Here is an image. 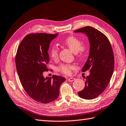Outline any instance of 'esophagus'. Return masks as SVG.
Returning a JSON list of instances; mask_svg holds the SVG:
<instances>
[{
	"mask_svg": "<svg viewBox=\"0 0 126 126\" xmlns=\"http://www.w3.org/2000/svg\"><path fill=\"white\" fill-rule=\"evenodd\" d=\"M68 80L69 82H72V81H74V80H75V79L74 78H70L68 79Z\"/></svg>",
	"mask_w": 126,
	"mask_h": 126,
	"instance_id": "obj_1",
	"label": "esophagus"
}]
</instances>
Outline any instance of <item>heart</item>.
Returning <instances> with one entry per match:
<instances>
[{"label":"heart","instance_id":"b5f03b06","mask_svg":"<svg viewBox=\"0 0 126 126\" xmlns=\"http://www.w3.org/2000/svg\"><path fill=\"white\" fill-rule=\"evenodd\" d=\"M63 44L68 47L74 53H79L82 55L84 52L85 48L81 45V41L75 36H70L66 38L63 41ZM50 54L51 58L54 60L57 59L58 57V49L54 46L52 47L50 51ZM74 69V66L68 64H63L59 67V70L63 73L69 75L72 73V70Z\"/></svg>","mask_w":126,"mask_h":126}]
</instances>
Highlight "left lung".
<instances>
[{
    "label": "left lung",
    "instance_id": "8db88e82",
    "mask_svg": "<svg viewBox=\"0 0 126 126\" xmlns=\"http://www.w3.org/2000/svg\"><path fill=\"white\" fill-rule=\"evenodd\" d=\"M74 32L84 33L90 44L89 57L82 71L89 69L90 73L78 95L84 99H93L105 90L112 78L114 66L112 48L106 36L93 27H85Z\"/></svg>",
    "mask_w": 126,
    "mask_h": 126
}]
</instances>
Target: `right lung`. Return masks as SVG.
Returning <instances> with one entry per match:
<instances>
[{"instance_id":"1","label":"right lung","mask_w":126,"mask_h":126,"mask_svg":"<svg viewBox=\"0 0 126 126\" xmlns=\"http://www.w3.org/2000/svg\"><path fill=\"white\" fill-rule=\"evenodd\" d=\"M58 35V33L27 35L18 47L15 58L16 70L24 90L32 98L42 103L56 100L61 84L66 81L60 76L44 78L43 75L48 70L50 44Z\"/></svg>"}]
</instances>
